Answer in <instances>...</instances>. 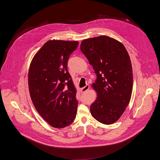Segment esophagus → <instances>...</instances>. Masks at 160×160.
Instances as JSON below:
<instances>
[{
  "label": "esophagus",
  "instance_id": "esophagus-1",
  "mask_svg": "<svg viewBox=\"0 0 160 160\" xmlns=\"http://www.w3.org/2000/svg\"><path fill=\"white\" fill-rule=\"evenodd\" d=\"M88 88H89V85H86L85 87H83L81 88V90L82 92H85V91H87Z\"/></svg>",
  "mask_w": 160,
  "mask_h": 160
}]
</instances>
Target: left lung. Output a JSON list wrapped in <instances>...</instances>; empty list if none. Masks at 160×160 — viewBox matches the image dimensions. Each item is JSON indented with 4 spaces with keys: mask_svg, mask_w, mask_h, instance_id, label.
<instances>
[{
    "mask_svg": "<svg viewBox=\"0 0 160 160\" xmlns=\"http://www.w3.org/2000/svg\"><path fill=\"white\" fill-rule=\"evenodd\" d=\"M80 50L97 75L92 86L98 96L90 106L91 115L103 124L115 123L132 96L133 73L129 55L121 42L105 35L83 40Z\"/></svg>",
    "mask_w": 160,
    "mask_h": 160,
    "instance_id": "8db88e82",
    "label": "left lung"
}]
</instances>
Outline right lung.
Segmentation results:
<instances>
[{"mask_svg": "<svg viewBox=\"0 0 160 160\" xmlns=\"http://www.w3.org/2000/svg\"><path fill=\"white\" fill-rule=\"evenodd\" d=\"M77 41L49 40L33 57L28 72L33 104L51 126L62 128L75 119L77 90L68 72V61Z\"/></svg>", "mask_w": 160, "mask_h": 160, "instance_id": "add662e5", "label": "right lung"}]
</instances>
